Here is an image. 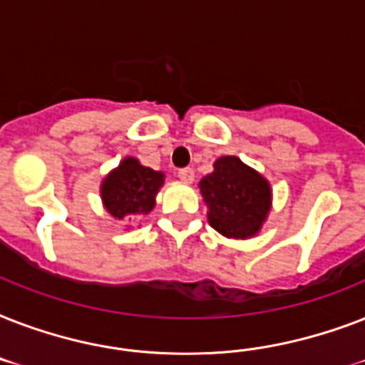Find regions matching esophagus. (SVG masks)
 Instances as JSON below:
<instances>
[{
  "label": "esophagus",
  "mask_w": 365,
  "mask_h": 365,
  "mask_svg": "<svg viewBox=\"0 0 365 365\" xmlns=\"http://www.w3.org/2000/svg\"><path fill=\"white\" fill-rule=\"evenodd\" d=\"M178 178H180L182 182L191 183V182H193V180H195L193 168H180V170H178Z\"/></svg>",
  "instance_id": "34e87169"
}]
</instances>
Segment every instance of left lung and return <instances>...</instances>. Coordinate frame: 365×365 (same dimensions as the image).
<instances>
[{
  "mask_svg": "<svg viewBox=\"0 0 365 365\" xmlns=\"http://www.w3.org/2000/svg\"><path fill=\"white\" fill-rule=\"evenodd\" d=\"M208 206V223L227 239H250L259 233L271 210V185L259 172L235 155L220 157L214 172L199 182Z\"/></svg>",
  "mask_w": 365,
  "mask_h": 365,
  "instance_id": "left-lung-1",
  "label": "left lung"
}]
</instances>
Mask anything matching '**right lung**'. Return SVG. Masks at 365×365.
Here are the masks:
<instances>
[{"instance_id":"add662e5","label":"right lung","mask_w":365,"mask_h":365,"mask_svg":"<svg viewBox=\"0 0 365 365\" xmlns=\"http://www.w3.org/2000/svg\"><path fill=\"white\" fill-rule=\"evenodd\" d=\"M165 183V174L140 165L134 157H126L111 170L100 185L104 208L115 220L145 216L153 210L155 197Z\"/></svg>"}]
</instances>
